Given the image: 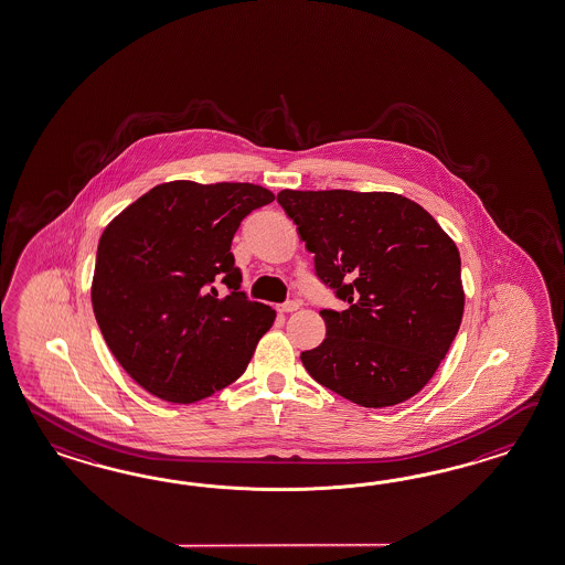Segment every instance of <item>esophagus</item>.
Listing matches in <instances>:
<instances>
[{
    "label": "esophagus",
    "instance_id": "34e87169",
    "mask_svg": "<svg viewBox=\"0 0 565 565\" xmlns=\"http://www.w3.org/2000/svg\"><path fill=\"white\" fill-rule=\"evenodd\" d=\"M298 308H300V302L289 300V302L281 303V306H279V312H281V315H289V312H296Z\"/></svg>",
    "mask_w": 565,
    "mask_h": 565
}]
</instances>
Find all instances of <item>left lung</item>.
I'll return each mask as SVG.
<instances>
[{"mask_svg":"<svg viewBox=\"0 0 565 565\" xmlns=\"http://www.w3.org/2000/svg\"><path fill=\"white\" fill-rule=\"evenodd\" d=\"M347 310H320L327 339L303 351L318 384L365 408L418 394L459 331L461 259L427 210L392 192L277 193Z\"/></svg>","mask_w":565,"mask_h":565,"instance_id":"8db88e82","label":"left lung"}]
</instances>
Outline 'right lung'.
I'll list each match as a JSON object with an SVG mask.
<instances>
[{
	"instance_id": "1",
	"label": "right lung",
	"mask_w": 565,
	"mask_h": 565,
	"mask_svg": "<svg viewBox=\"0 0 565 565\" xmlns=\"http://www.w3.org/2000/svg\"><path fill=\"white\" fill-rule=\"evenodd\" d=\"M274 198L253 183L169 181L106 226L94 312L111 355L152 396L190 404L247 370L276 310L241 291L231 245L243 218ZM214 280L230 288L224 299Z\"/></svg>"
}]
</instances>
